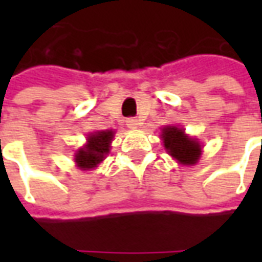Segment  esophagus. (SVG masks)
Masks as SVG:
<instances>
[{
	"mask_svg": "<svg viewBox=\"0 0 262 262\" xmlns=\"http://www.w3.org/2000/svg\"><path fill=\"white\" fill-rule=\"evenodd\" d=\"M126 125L130 129H136L137 126H139V120L135 119V118H129V119L126 120Z\"/></svg>",
	"mask_w": 262,
	"mask_h": 262,
	"instance_id": "obj_1",
	"label": "esophagus"
}]
</instances>
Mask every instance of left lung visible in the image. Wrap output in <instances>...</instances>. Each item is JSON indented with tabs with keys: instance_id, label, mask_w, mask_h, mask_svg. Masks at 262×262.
I'll list each match as a JSON object with an SVG mask.
<instances>
[{
	"instance_id": "obj_1",
	"label": "left lung",
	"mask_w": 262,
	"mask_h": 262,
	"mask_svg": "<svg viewBox=\"0 0 262 262\" xmlns=\"http://www.w3.org/2000/svg\"><path fill=\"white\" fill-rule=\"evenodd\" d=\"M163 142L168 153L181 164L192 165L201 157V144L176 126H168L163 129Z\"/></svg>"
}]
</instances>
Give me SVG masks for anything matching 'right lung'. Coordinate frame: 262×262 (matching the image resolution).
I'll use <instances>...</instances> for the list:
<instances>
[{
	"label": "right lung",
	"mask_w": 262,
	"mask_h": 262,
	"mask_svg": "<svg viewBox=\"0 0 262 262\" xmlns=\"http://www.w3.org/2000/svg\"><path fill=\"white\" fill-rule=\"evenodd\" d=\"M114 132H95L88 136V143L84 148H80L75 154V163L80 168H92L99 164L103 157L109 153V144L112 142Z\"/></svg>",
	"instance_id": "add662e5"
}]
</instances>
